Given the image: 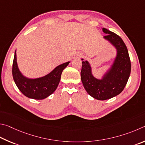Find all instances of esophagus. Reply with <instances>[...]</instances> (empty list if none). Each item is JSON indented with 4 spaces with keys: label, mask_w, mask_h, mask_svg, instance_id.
Wrapping results in <instances>:
<instances>
[{
    "label": "esophagus",
    "mask_w": 145,
    "mask_h": 145,
    "mask_svg": "<svg viewBox=\"0 0 145 145\" xmlns=\"http://www.w3.org/2000/svg\"><path fill=\"white\" fill-rule=\"evenodd\" d=\"M82 57V55H81V54L78 55L77 56H76V57Z\"/></svg>",
    "instance_id": "1"
}]
</instances>
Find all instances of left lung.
<instances>
[{
  "label": "left lung",
  "instance_id": "left-lung-1",
  "mask_svg": "<svg viewBox=\"0 0 145 145\" xmlns=\"http://www.w3.org/2000/svg\"><path fill=\"white\" fill-rule=\"evenodd\" d=\"M106 35L103 38L115 48L113 63L101 76L93 74L91 63L82 58L81 80L85 90L95 99L105 101L115 97L122 92L131 74V65L127 48L121 38L114 32L103 28Z\"/></svg>",
  "mask_w": 145,
  "mask_h": 145
}]
</instances>
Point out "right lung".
<instances>
[{
  "label": "right lung",
  "instance_id": "add662e5",
  "mask_svg": "<svg viewBox=\"0 0 145 145\" xmlns=\"http://www.w3.org/2000/svg\"><path fill=\"white\" fill-rule=\"evenodd\" d=\"M70 62L62 63L44 76L30 78L20 71L17 63L16 50L12 64V76L15 83L23 94L30 99L42 100L52 95L59 84L63 70Z\"/></svg>",
  "mask_w": 145,
  "mask_h": 145
}]
</instances>
